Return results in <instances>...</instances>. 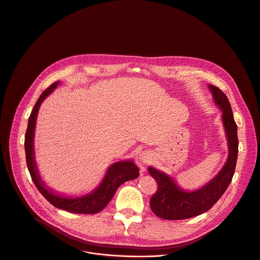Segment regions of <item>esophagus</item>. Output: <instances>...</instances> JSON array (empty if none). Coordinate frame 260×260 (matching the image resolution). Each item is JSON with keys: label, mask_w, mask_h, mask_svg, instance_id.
<instances>
[{"label": "esophagus", "mask_w": 260, "mask_h": 260, "mask_svg": "<svg viewBox=\"0 0 260 260\" xmlns=\"http://www.w3.org/2000/svg\"><path fill=\"white\" fill-rule=\"evenodd\" d=\"M150 160H151V156H150L148 153H143V154L140 156V162H141L142 164H147L148 162H150ZM142 169H144V168L142 167Z\"/></svg>", "instance_id": "34e87169"}]
</instances>
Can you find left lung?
<instances>
[{"mask_svg":"<svg viewBox=\"0 0 260 260\" xmlns=\"http://www.w3.org/2000/svg\"><path fill=\"white\" fill-rule=\"evenodd\" d=\"M209 88L215 103L223 112L222 122L229 142L228 161L211 182L194 192L183 191L170 177L149 166V174L157 183V191L150 199V207L160 218L186 219L208 211L223 195L232 182L238 158V127L225 94L213 84H209Z\"/></svg>","mask_w":260,"mask_h":260,"instance_id":"left-lung-1","label":"left lung"}]
</instances>
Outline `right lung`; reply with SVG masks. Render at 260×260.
Segmentation results:
<instances>
[{"label": "right lung", "mask_w": 260, "mask_h": 260, "mask_svg": "<svg viewBox=\"0 0 260 260\" xmlns=\"http://www.w3.org/2000/svg\"><path fill=\"white\" fill-rule=\"evenodd\" d=\"M59 84V81L52 83L47 90L43 92L37 101L31 114L28 119V125L25 133V157L26 164L29 170L31 180L40 193L55 207L59 209L66 210L72 213L78 214H94L103 210L106 205L113 198L116 190L120 185L127 181L135 180L139 177V168L133 161H118L112 164L106 172V176L103 179L100 186L93 191L91 194L86 196L77 197V198H66L54 194L50 189H47L45 184L40 178V175L37 169L35 162V153H34V136L36 120L38 112L42 102L56 89Z\"/></svg>", "instance_id": "1"}]
</instances>
